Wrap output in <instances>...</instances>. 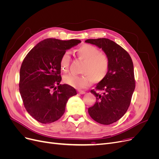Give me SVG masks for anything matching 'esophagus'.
<instances>
[{"mask_svg": "<svg viewBox=\"0 0 159 159\" xmlns=\"http://www.w3.org/2000/svg\"><path fill=\"white\" fill-rule=\"evenodd\" d=\"M78 93L80 94H84V93H85V91H83V90H79L78 91Z\"/></svg>", "mask_w": 159, "mask_h": 159, "instance_id": "esophagus-1", "label": "esophagus"}]
</instances>
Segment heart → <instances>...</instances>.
<instances>
[{"label":"heart","mask_w":159,"mask_h":159,"mask_svg":"<svg viewBox=\"0 0 159 159\" xmlns=\"http://www.w3.org/2000/svg\"><path fill=\"white\" fill-rule=\"evenodd\" d=\"M77 55L84 61L81 70V75L68 74L64 77V81L71 87L81 89L85 88L93 81H100L107 75L109 68L107 56L100 52L97 47L90 44H82L76 49ZM70 54L65 52L61 56L60 65L61 70L68 68L70 62Z\"/></svg>","instance_id":"heart-1"}]
</instances>
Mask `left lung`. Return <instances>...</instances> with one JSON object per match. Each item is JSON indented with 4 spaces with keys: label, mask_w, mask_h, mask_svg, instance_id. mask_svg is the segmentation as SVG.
I'll list each match as a JSON object with an SVG mask.
<instances>
[{
    "label": "left lung",
    "mask_w": 159,
    "mask_h": 159,
    "mask_svg": "<svg viewBox=\"0 0 159 159\" xmlns=\"http://www.w3.org/2000/svg\"><path fill=\"white\" fill-rule=\"evenodd\" d=\"M85 42L102 48L109 60L107 75L90 91L96 102L88 108V113L96 122L112 124L123 116L131 103L135 88L133 61L125 50L107 38Z\"/></svg>",
    "instance_id": "obj_1"
}]
</instances>
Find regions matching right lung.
<instances>
[{
  "mask_svg": "<svg viewBox=\"0 0 159 159\" xmlns=\"http://www.w3.org/2000/svg\"><path fill=\"white\" fill-rule=\"evenodd\" d=\"M80 42L47 38L37 44L24 59L19 91L27 112L38 122L46 124L58 120L65 112L69 98L77 94L73 87L60 84V61L67 50Z\"/></svg>",
  "mask_w": 159,
  "mask_h": 159,
  "instance_id": "obj_1",
  "label": "right lung"
}]
</instances>
